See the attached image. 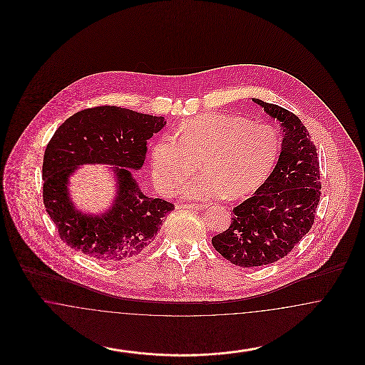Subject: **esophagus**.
<instances>
[{"mask_svg":"<svg viewBox=\"0 0 365 365\" xmlns=\"http://www.w3.org/2000/svg\"><path fill=\"white\" fill-rule=\"evenodd\" d=\"M179 209H195V210H200V209H204V205L201 204H180L178 205Z\"/></svg>","mask_w":365,"mask_h":365,"instance_id":"esophagus-1","label":"esophagus"}]
</instances>
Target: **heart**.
<instances>
[{
  "instance_id": "heart-1",
  "label": "heart",
  "mask_w": 365,
  "mask_h": 365,
  "mask_svg": "<svg viewBox=\"0 0 365 365\" xmlns=\"http://www.w3.org/2000/svg\"><path fill=\"white\" fill-rule=\"evenodd\" d=\"M280 135L269 124L225 113H207L180 123L176 139L163 137L152 148V175L158 191L173 194L195 173L186 197L210 200L226 194L242 198L257 190L272 173Z\"/></svg>"
}]
</instances>
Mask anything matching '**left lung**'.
Returning <instances> with one entry per match:
<instances>
[{
    "label": "left lung",
    "mask_w": 365,
    "mask_h": 365,
    "mask_svg": "<svg viewBox=\"0 0 365 365\" xmlns=\"http://www.w3.org/2000/svg\"><path fill=\"white\" fill-rule=\"evenodd\" d=\"M282 130V152L268 179L232 209L226 231L212 238L226 260L261 267L287 256L311 230L320 201V171L316 146L302 122L290 110L252 98Z\"/></svg>",
    "instance_id": "left-lung-1"
}]
</instances>
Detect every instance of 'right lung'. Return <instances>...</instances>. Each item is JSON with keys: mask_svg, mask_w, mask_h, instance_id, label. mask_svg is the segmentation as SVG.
<instances>
[{"mask_svg": "<svg viewBox=\"0 0 365 365\" xmlns=\"http://www.w3.org/2000/svg\"><path fill=\"white\" fill-rule=\"evenodd\" d=\"M165 124L163 116L104 105L72 115L56 130L43 156V204L63 242L108 264L133 260L155 245L174 204L145 195L131 170L142 168L148 139ZM83 163L114 165L117 197L101 215L71 204L69 176Z\"/></svg>", "mask_w": 365, "mask_h": 365, "instance_id": "1", "label": "right lung"}]
</instances>
